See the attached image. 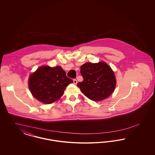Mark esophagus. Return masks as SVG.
<instances>
[{
    "label": "esophagus",
    "mask_w": 155,
    "mask_h": 155,
    "mask_svg": "<svg viewBox=\"0 0 155 155\" xmlns=\"http://www.w3.org/2000/svg\"><path fill=\"white\" fill-rule=\"evenodd\" d=\"M73 82H74V84L76 85V84H77V80L76 79H74V80H73Z\"/></svg>",
    "instance_id": "34e87169"
}]
</instances>
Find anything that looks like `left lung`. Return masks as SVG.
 Returning <instances> with one entry per match:
<instances>
[{
	"mask_svg": "<svg viewBox=\"0 0 155 155\" xmlns=\"http://www.w3.org/2000/svg\"><path fill=\"white\" fill-rule=\"evenodd\" d=\"M84 78L77 86L82 93L93 101H101L107 98L114 92L116 85L114 73L105 62L86 63L80 70Z\"/></svg>",
	"mask_w": 155,
	"mask_h": 155,
	"instance_id": "1",
	"label": "left lung"
}]
</instances>
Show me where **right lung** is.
Listing matches in <instances>:
<instances>
[{"label": "right lung", "mask_w": 155, "mask_h": 155, "mask_svg": "<svg viewBox=\"0 0 155 155\" xmlns=\"http://www.w3.org/2000/svg\"><path fill=\"white\" fill-rule=\"evenodd\" d=\"M70 83L73 81L67 77L61 66L39 67L28 79V87L32 96L45 104L58 101Z\"/></svg>", "instance_id": "right-lung-1"}]
</instances>
